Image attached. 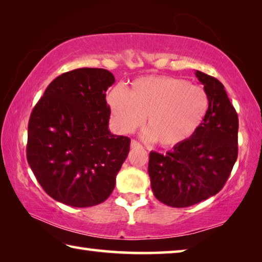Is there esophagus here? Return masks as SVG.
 <instances>
[{
    "instance_id": "1",
    "label": "esophagus",
    "mask_w": 262,
    "mask_h": 262,
    "mask_svg": "<svg viewBox=\"0 0 262 262\" xmlns=\"http://www.w3.org/2000/svg\"><path fill=\"white\" fill-rule=\"evenodd\" d=\"M130 147H132V148H140L141 144H140L137 141L132 140V142H130Z\"/></svg>"
}]
</instances>
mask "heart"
<instances>
[{"label":"heart","mask_w":262,"mask_h":262,"mask_svg":"<svg viewBox=\"0 0 262 262\" xmlns=\"http://www.w3.org/2000/svg\"><path fill=\"white\" fill-rule=\"evenodd\" d=\"M106 101L119 132H134L147 117L144 139L164 148L189 140L209 110V97L202 88L164 75L136 78L127 91L115 86Z\"/></svg>","instance_id":"b5f03b06"}]
</instances>
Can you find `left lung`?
<instances>
[{
  "instance_id": "obj_1",
  "label": "left lung",
  "mask_w": 262,
  "mask_h": 262,
  "mask_svg": "<svg viewBox=\"0 0 262 262\" xmlns=\"http://www.w3.org/2000/svg\"><path fill=\"white\" fill-rule=\"evenodd\" d=\"M209 97V110L198 132L172 151H151L148 172L154 195L164 205L185 208L223 188L238 156V115L219 79L196 70Z\"/></svg>"
}]
</instances>
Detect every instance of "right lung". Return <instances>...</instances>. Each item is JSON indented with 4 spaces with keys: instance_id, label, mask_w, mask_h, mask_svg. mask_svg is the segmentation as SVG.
I'll return each instance as SVG.
<instances>
[{
    "instance_id": "add662e5",
    "label": "right lung",
    "mask_w": 262,
    "mask_h": 262,
    "mask_svg": "<svg viewBox=\"0 0 262 262\" xmlns=\"http://www.w3.org/2000/svg\"><path fill=\"white\" fill-rule=\"evenodd\" d=\"M106 69L79 68L56 77L31 113L28 157L43 190L64 205H99L115 186L129 152V137L108 129Z\"/></svg>"
}]
</instances>
